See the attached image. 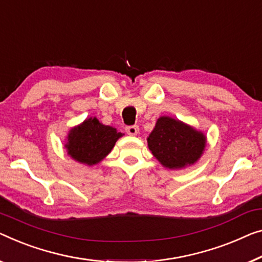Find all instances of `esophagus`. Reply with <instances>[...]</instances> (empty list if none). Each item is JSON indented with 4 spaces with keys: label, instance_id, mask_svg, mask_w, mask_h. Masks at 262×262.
Instances as JSON below:
<instances>
[{
    "label": "esophagus",
    "instance_id": "1",
    "mask_svg": "<svg viewBox=\"0 0 262 262\" xmlns=\"http://www.w3.org/2000/svg\"><path fill=\"white\" fill-rule=\"evenodd\" d=\"M126 132L128 135L135 136L139 134V127L138 126H128V127H126Z\"/></svg>",
    "mask_w": 262,
    "mask_h": 262
}]
</instances>
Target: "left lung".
Here are the masks:
<instances>
[{
	"label": "left lung",
	"mask_w": 262,
	"mask_h": 262,
	"mask_svg": "<svg viewBox=\"0 0 262 262\" xmlns=\"http://www.w3.org/2000/svg\"><path fill=\"white\" fill-rule=\"evenodd\" d=\"M207 138L182 121L161 116L147 138L148 148L155 159L168 169H183L196 163L204 154Z\"/></svg>",
	"instance_id": "left-lung-1"
}]
</instances>
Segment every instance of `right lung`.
Instances as JSON below:
<instances>
[{"label":"right lung","mask_w":262,"mask_h":262,"mask_svg":"<svg viewBox=\"0 0 262 262\" xmlns=\"http://www.w3.org/2000/svg\"><path fill=\"white\" fill-rule=\"evenodd\" d=\"M121 136L123 134L116 128L106 126L96 118H89L68 132L64 148L76 162L94 166L111 153Z\"/></svg>","instance_id":"right-lung-1"}]
</instances>
